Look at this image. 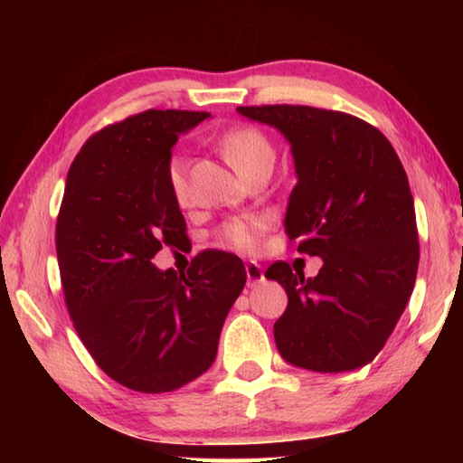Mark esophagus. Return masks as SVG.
I'll list each match as a JSON object with an SVG mask.
<instances>
[{
    "label": "esophagus",
    "mask_w": 463,
    "mask_h": 463,
    "mask_svg": "<svg viewBox=\"0 0 463 463\" xmlns=\"http://www.w3.org/2000/svg\"><path fill=\"white\" fill-rule=\"evenodd\" d=\"M247 280H249V287H257V284H260L264 280V272H262V267L257 262H249L247 264Z\"/></svg>",
    "instance_id": "obj_1"
}]
</instances>
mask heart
I'll list each match as a JSON object with an SVG mask.
<instances>
[{"instance_id":"b5f03b06","label":"heart","mask_w":463,"mask_h":463,"mask_svg":"<svg viewBox=\"0 0 463 463\" xmlns=\"http://www.w3.org/2000/svg\"><path fill=\"white\" fill-rule=\"evenodd\" d=\"M221 151L224 159L241 176L249 173L257 165L274 163V149L269 137L252 127H237L224 133L221 139ZM186 163L181 155H173L169 166H166V181H169L171 193L175 199L183 201L186 196V179H184ZM260 219L257 216H241L232 219L222 226V239L231 244L232 249L241 252H250L257 249L260 237Z\"/></svg>"}]
</instances>
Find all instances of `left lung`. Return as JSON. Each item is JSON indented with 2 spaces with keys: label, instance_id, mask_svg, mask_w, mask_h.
Segmentation results:
<instances>
[{
  "label": "left lung",
  "instance_id": "1",
  "mask_svg": "<svg viewBox=\"0 0 463 463\" xmlns=\"http://www.w3.org/2000/svg\"><path fill=\"white\" fill-rule=\"evenodd\" d=\"M290 145L297 184L284 232L322 259L314 279L274 262L264 277L288 294L274 324L280 356L312 372H348L376 358L416 284L414 196L394 146L376 127L307 105L237 107Z\"/></svg>",
  "mask_w": 463,
  "mask_h": 463
}]
</instances>
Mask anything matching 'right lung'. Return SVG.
I'll return each instance as SVG.
<instances>
[{
    "label": "right lung",
    "mask_w": 463,
    "mask_h": 463,
    "mask_svg": "<svg viewBox=\"0 0 463 463\" xmlns=\"http://www.w3.org/2000/svg\"><path fill=\"white\" fill-rule=\"evenodd\" d=\"M209 113L149 109L105 127L67 173L55 226L73 326L107 376L161 394L211 368L222 324L247 282L239 257L204 250L186 272L151 262L186 224L166 181L179 135Z\"/></svg>",
    "instance_id": "obj_1"
}]
</instances>
